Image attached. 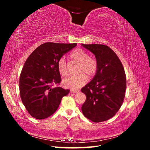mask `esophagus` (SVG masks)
<instances>
[{
    "label": "esophagus",
    "instance_id": "esophagus-1",
    "mask_svg": "<svg viewBox=\"0 0 150 150\" xmlns=\"http://www.w3.org/2000/svg\"><path fill=\"white\" fill-rule=\"evenodd\" d=\"M71 91L72 92V93H78V92H79V90H71Z\"/></svg>",
    "mask_w": 150,
    "mask_h": 150
}]
</instances>
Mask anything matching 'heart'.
Segmentation results:
<instances>
[{
    "mask_svg": "<svg viewBox=\"0 0 150 150\" xmlns=\"http://www.w3.org/2000/svg\"><path fill=\"white\" fill-rule=\"evenodd\" d=\"M70 57L75 61L79 63L77 73H81L76 76H71L63 80L62 84L65 87L75 90L84 86L87 82V77H92L96 73L98 64L94 58L90 57L89 53L81 49H77L73 51L70 55ZM57 68L60 75L62 77L68 75V68H67L65 59H60L57 63Z\"/></svg>",
    "mask_w": 150,
    "mask_h": 150,
    "instance_id": "b5f03b06",
    "label": "heart"
}]
</instances>
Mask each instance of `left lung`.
<instances>
[{"label": "left lung", "instance_id": "8db88e82", "mask_svg": "<svg viewBox=\"0 0 150 150\" xmlns=\"http://www.w3.org/2000/svg\"><path fill=\"white\" fill-rule=\"evenodd\" d=\"M81 46L93 54L98 64L93 79L81 89L86 97L82 113L94 122H103L113 117L122 106L126 88L125 72L117 55L108 46Z\"/></svg>", "mask_w": 150, "mask_h": 150}]
</instances>
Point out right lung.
<instances>
[{
    "instance_id": "obj_1",
    "label": "right lung",
    "mask_w": 150,
    "mask_h": 150,
    "mask_svg": "<svg viewBox=\"0 0 150 150\" xmlns=\"http://www.w3.org/2000/svg\"><path fill=\"white\" fill-rule=\"evenodd\" d=\"M77 44L46 42L35 50L25 62L19 80L20 95L31 116L44 119L55 112L69 90L53 87L61 81L57 63Z\"/></svg>"
}]
</instances>
